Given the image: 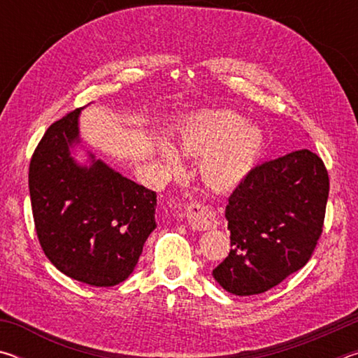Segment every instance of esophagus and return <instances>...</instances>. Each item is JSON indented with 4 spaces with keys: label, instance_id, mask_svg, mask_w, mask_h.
I'll use <instances>...</instances> for the list:
<instances>
[{
    "label": "esophagus",
    "instance_id": "esophagus-1",
    "mask_svg": "<svg viewBox=\"0 0 358 358\" xmlns=\"http://www.w3.org/2000/svg\"><path fill=\"white\" fill-rule=\"evenodd\" d=\"M185 216L187 224L192 229L197 230H207L211 227H216L217 217L215 211L211 210L208 205L202 202H192L185 208Z\"/></svg>",
    "mask_w": 358,
    "mask_h": 358
}]
</instances>
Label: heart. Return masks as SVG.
<instances>
[{"label": "heart", "mask_w": 358, "mask_h": 358, "mask_svg": "<svg viewBox=\"0 0 358 358\" xmlns=\"http://www.w3.org/2000/svg\"><path fill=\"white\" fill-rule=\"evenodd\" d=\"M180 148L186 155L202 156L203 180L217 191L235 189L252 171L262 148V132L243 123L230 112H203L191 118L180 136ZM162 156L169 166L178 167L175 151L164 147Z\"/></svg>", "instance_id": "heart-1"}]
</instances>
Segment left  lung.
<instances>
[{"mask_svg":"<svg viewBox=\"0 0 358 358\" xmlns=\"http://www.w3.org/2000/svg\"><path fill=\"white\" fill-rule=\"evenodd\" d=\"M329 172L310 150L256 166L226 207L229 256L213 270L235 295L264 294L311 259L322 234Z\"/></svg>","mask_w":358,"mask_h":358,"instance_id":"8db88e82","label":"left lung"}]
</instances>
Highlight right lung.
Masks as SVG:
<instances>
[{
  "instance_id": "right-lung-1",
  "label": "right lung",
  "mask_w": 358,
  "mask_h": 358,
  "mask_svg": "<svg viewBox=\"0 0 358 358\" xmlns=\"http://www.w3.org/2000/svg\"><path fill=\"white\" fill-rule=\"evenodd\" d=\"M80 108L50 124L29 162L34 227L47 259L72 280L96 287L123 282L156 227V192L102 161L78 166Z\"/></svg>"
}]
</instances>
